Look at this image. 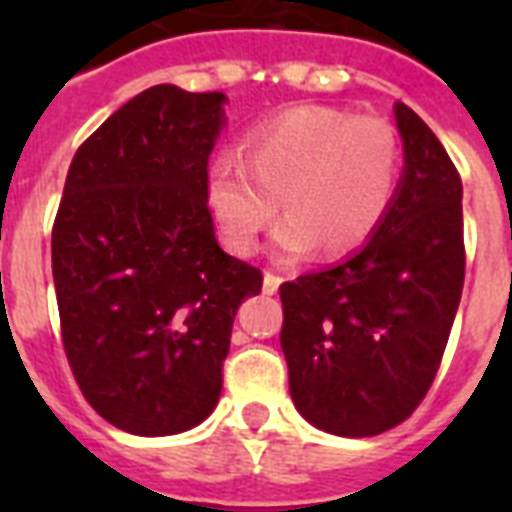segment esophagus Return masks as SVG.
<instances>
[{"label":"esophagus","mask_w":512,"mask_h":512,"mask_svg":"<svg viewBox=\"0 0 512 512\" xmlns=\"http://www.w3.org/2000/svg\"><path fill=\"white\" fill-rule=\"evenodd\" d=\"M279 284H281V276H276L273 271H265V276H263L265 295H276V292H279Z\"/></svg>","instance_id":"obj_1"}]
</instances>
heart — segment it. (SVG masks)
I'll return each mask as SVG.
<instances>
[{"label":"heart","mask_w":512,"mask_h":512,"mask_svg":"<svg viewBox=\"0 0 512 512\" xmlns=\"http://www.w3.org/2000/svg\"><path fill=\"white\" fill-rule=\"evenodd\" d=\"M247 162L220 154L209 164L207 204L225 244L252 255L279 215L273 247L295 260L316 247L342 255L372 236L396 196L401 146L377 116L335 106H295L244 135Z\"/></svg>","instance_id":"heart-1"}]
</instances>
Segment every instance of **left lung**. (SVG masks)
<instances>
[{
	"label": "left lung",
	"mask_w": 512,
	"mask_h": 512,
	"mask_svg": "<svg viewBox=\"0 0 512 512\" xmlns=\"http://www.w3.org/2000/svg\"><path fill=\"white\" fill-rule=\"evenodd\" d=\"M396 124L406 164L380 228L356 255L279 289L292 401L335 436H380L420 406L462 297L460 172L404 103Z\"/></svg>",
	"instance_id": "left-lung-1"
}]
</instances>
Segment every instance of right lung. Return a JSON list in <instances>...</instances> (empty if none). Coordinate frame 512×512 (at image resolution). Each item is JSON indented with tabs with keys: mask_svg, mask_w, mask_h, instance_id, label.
Returning a JSON list of instances; mask_svg holds the SVG:
<instances>
[{
	"mask_svg": "<svg viewBox=\"0 0 512 512\" xmlns=\"http://www.w3.org/2000/svg\"><path fill=\"white\" fill-rule=\"evenodd\" d=\"M223 92L156 84L76 151L52 225L68 366L87 404L135 436L207 420L223 390L233 316L263 289L225 255L207 204Z\"/></svg>",
	"mask_w": 512,
	"mask_h": 512,
	"instance_id": "add662e5",
	"label": "right lung"
}]
</instances>
